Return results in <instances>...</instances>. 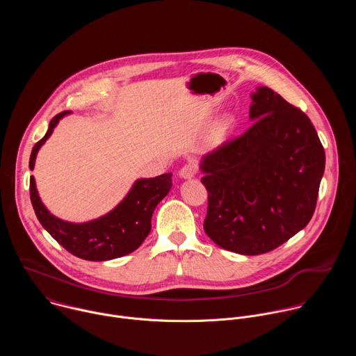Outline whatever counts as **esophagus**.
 I'll return each instance as SVG.
<instances>
[{
	"instance_id": "esophagus-1",
	"label": "esophagus",
	"mask_w": 356,
	"mask_h": 356,
	"mask_svg": "<svg viewBox=\"0 0 356 356\" xmlns=\"http://www.w3.org/2000/svg\"><path fill=\"white\" fill-rule=\"evenodd\" d=\"M195 173H197V166H195V163H193V162L186 163V165L180 169V172H179V175H180L181 179H191V177H194Z\"/></svg>"
}]
</instances>
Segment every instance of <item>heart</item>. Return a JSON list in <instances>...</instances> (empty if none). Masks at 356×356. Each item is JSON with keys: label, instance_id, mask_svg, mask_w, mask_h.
Instances as JSON below:
<instances>
[{"label": "heart", "instance_id": "b5f03b06", "mask_svg": "<svg viewBox=\"0 0 356 356\" xmlns=\"http://www.w3.org/2000/svg\"><path fill=\"white\" fill-rule=\"evenodd\" d=\"M232 125H234V120H232L231 117H227V118L224 120L222 125H221V129H222V131H227V129H229Z\"/></svg>", "mask_w": 356, "mask_h": 356}]
</instances>
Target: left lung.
<instances>
[{
    "label": "left lung",
    "mask_w": 356,
    "mask_h": 356,
    "mask_svg": "<svg viewBox=\"0 0 356 356\" xmlns=\"http://www.w3.org/2000/svg\"><path fill=\"white\" fill-rule=\"evenodd\" d=\"M253 125L201 161L209 191L206 234L241 255H261L306 227L325 152L310 118L269 87L252 95Z\"/></svg>",
    "instance_id": "obj_1"
}]
</instances>
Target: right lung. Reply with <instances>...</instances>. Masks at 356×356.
Listing matches in <instances>:
<instances>
[{
	"label": "right lung",
	"instance_id": "obj_1",
	"mask_svg": "<svg viewBox=\"0 0 356 356\" xmlns=\"http://www.w3.org/2000/svg\"><path fill=\"white\" fill-rule=\"evenodd\" d=\"M69 114L70 111H63L49 122L47 132L32 149L31 170H33L40 146L52 135L59 121ZM170 188L172 173L152 179H138L114 210L88 222L76 224L50 214L40 201L35 177L31 176L29 181L31 201L42 227L74 257L94 262L121 258L138 249L150 232L152 214Z\"/></svg>",
	"mask_w": 356,
	"mask_h": 356
}]
</instances>
